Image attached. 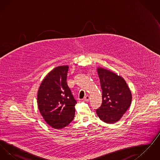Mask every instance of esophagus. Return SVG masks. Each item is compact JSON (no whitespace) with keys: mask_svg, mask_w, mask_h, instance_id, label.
<instances>
[{"mask_svg":"<svg viewBox=\"0 0 160 160\" xmlns=\"http://www.w3.org/2000/svg\"><path fill=\"white\" fill-rule=\"evenodd\" d=\"M90 99V97L89 95H86L84 98V101H89Z\"/></svg>","mask_w":160,"mask_h":160,"instance_id":"1","label":"esophagus"}]
</instances>
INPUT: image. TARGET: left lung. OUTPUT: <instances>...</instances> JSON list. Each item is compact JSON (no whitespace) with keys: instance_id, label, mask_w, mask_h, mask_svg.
Wrapping results in <instances>:
<instances>
[{"instance_id":"left-lung-1","label":"left lung","mask_w":160,"mask_h":160,"mask_svg":"<svg viewBox=\"0 0 160 160\" xmlns=\"http://www.w3.org/2000/svg\"><path fill=\"white\" fill-rule=\"evenodd\" d=\"M97 72L102 89V102L96 110L97 114L107 123L118 122L131 105V91L122 77L101 67L97 68Z\"/></svg>"}]
</instances>
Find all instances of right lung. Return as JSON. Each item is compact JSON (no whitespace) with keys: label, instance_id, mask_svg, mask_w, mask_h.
<instances>
[{"label":"right lung","instance_id":"right-lung-1","mask_svg":"<svg viewBox=\"0 0 160 160\" xmlns=\"http://www.w3.org/2000/svg\"><path fill=\"white\" fill-rule=\"evenodd\" d=\"M68 65L51 71L39 88V111L45 121L54 129L68 126L74 119L77 101L67 84Z\"/></svg>","mask_w":160,"mask_h":160}]
</instances>
